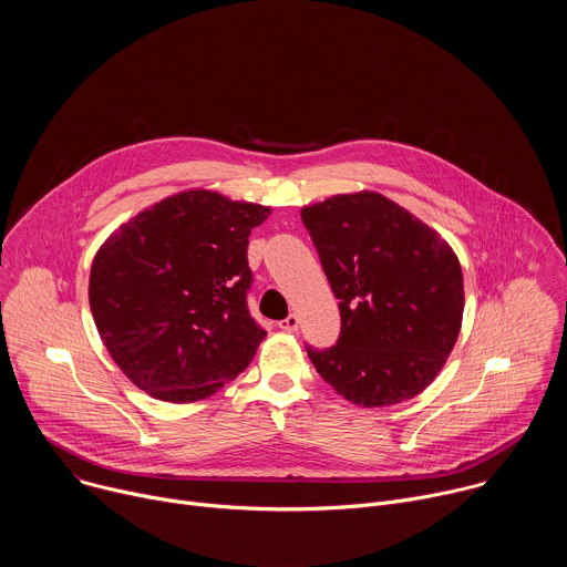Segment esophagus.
<instances>
[{"instance_id":"esophagus-1","label":"esophagus","mask_w":567,"mask_h":567,"mask_svg":"<svg viewBox=\"0 0 567 567\" xmlns=\"http://www.w3.org/2000/svg\"><path fill=\"white\" fill-rule=\"evenodd\" d=\"M298 316L296 313H289L285 320H280L278 326H280V330H285V332H296L298 330Z\"/></svg>"}]
</instances>
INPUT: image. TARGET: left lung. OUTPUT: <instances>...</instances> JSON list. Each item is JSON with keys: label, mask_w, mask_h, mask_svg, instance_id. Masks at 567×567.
<instances>
[{"label": "left lung", "mask_w": 567, "mask_h": 567, "mask_svg": "<svg viewBox=\"0 0 567 567\" xmlns=\"http://www.w3.org/2000/svg\"><path fill=\"white\" fill-rule=\"evenodd\" d=\"M341 309L316 372L363 409L420 394L446 363L464 311L460 260L446 241L379 193L337 195L300 210Z\"/></svg>", "instance_id": "1"}]
</instances>
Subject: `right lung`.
I'll return each mask as SVG.
<instances>
[{"label":"right lung","mask_w":567,"mask_h":567,"mask_svg":"<svg viewBox=\"0 0 567 567\" xmlns=\"http://www.w3.org/2000/svg\"><path fill=\"white\" fill-rule=\"evenodd\" d=\"M271 208L186 190L141 210L99 249L90 307L123 374L161 401L210 396L247 370L254 320L247 249Z\"/></svg>","instance_id":"obj_1"}]
</instances>
